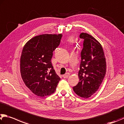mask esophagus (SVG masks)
<instances>
[{
	"label": "esophagus",
	"mask_w": 124,
	"mask_h": 124,
	"mask_svg": "<svg viewBox=\"0 0 124 124\" xmlns=\"http://www.w3.org/2000/svg\"><path fill=\"white\" fill-rule=\"evenodd\" d=\"M69 75H70V74L69 73H67L66 74H65L64 75H63V78H67L69 76Z\"/></svg>",
	"instance_id": "esophagus-1"
}]
</instances>
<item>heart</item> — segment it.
Returning a JSON list of instances; mask_svg holds the SVG:
<instances>
[{
    "instance_id": "1",
    "label": "heart",
    "mask_w": 124,
    "mask_h": 124,
    "mask_svg": "<svg viewBox=\"0 0 124 124\" xmlns=\"http://www.w3.org/2000/svg\"><path fill=\"white\" fill-rule=\"evenodd\" d=\"M70 40H71V39H70Z\"/></svg>"
}]
</instances>
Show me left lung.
<instances>
[{"mask_svg":"<svg viewBox=\"0 0 124 124\" xmlns=\"http://www.w3.org/2000/svg\"><path fill=\"white\" fill-rule=\"evenodd\" d=\"M80 38L84 39L78 74L80 81L73 90L80 97L88 98L100 86L106 72V62L102 47L95 38L84 32Z\"/></svg>","mask_w":124,"mask_h":124,"instance_id":"left-lung-1","label":"left lung"}]
</instances>
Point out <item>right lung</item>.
Segmentation results:
<instances>
[{"mask_svg":"<svg viewBox=\"0 0 124 124\" xmlns=\"http://www.w3.org/2000/svg\"><path fill=\"white\" fill-rule=\"evenodd\" d=\"M62 34H43L33 37L25 44L21 57V74L25 85L40 97L54 93L60 78L51 60L60 45Z\"/></svg>","mask_w":124,"mask_h":124,"instance_id":"1","label":"right lung"}]
</instances>
